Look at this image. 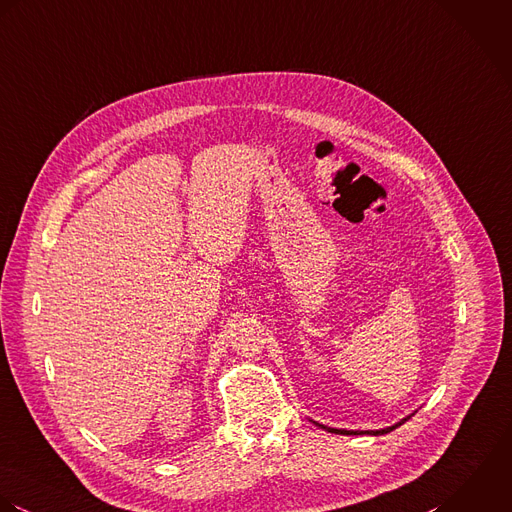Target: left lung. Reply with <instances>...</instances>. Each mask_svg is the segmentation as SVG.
<instances>
[{"instance_id": "left-lung-1", "label": "left lung", "mask_w": 512, "mask_h": 512, "mask_svg": "<svg viewBox=\"0 0 512 512\" xmlns=\"http://www.w3.org/2000/svg\"><path fill=\"white\" fill-rule=\"evenodd\" d=\"M411 415H415V411L406 415L404 419H400L398 423L390 425V427H384V429H366V431H360V429H336V427H328V425H322V423H318V421H312V419H310V421H312L316 427H320V429H324V431H328V433H336V435H386V433L394 431L396 427H400L402 423H406Z\"/></svg>"}]
</instances>
